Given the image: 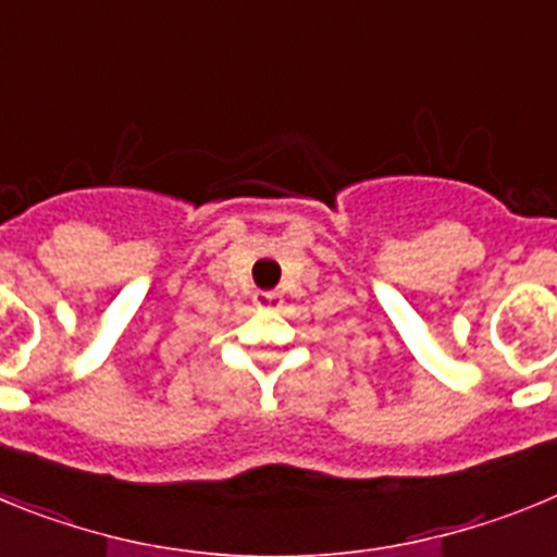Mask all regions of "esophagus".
<instances>
[{"label": "esophagus", "mask_w": 557, "mask_h": 557, "mask_svg": "<svg viewBox=\"0 0 557 557\" xmlns=\"http://www.w3.org/2000/svg\"><path fill=\"white\" fill-rule=\"evenodd\" d=\"M253 304L259 309H282V295L278 293H256Z\"/></svg>", "instance_id": "esophagus-1"}]
</instances>
